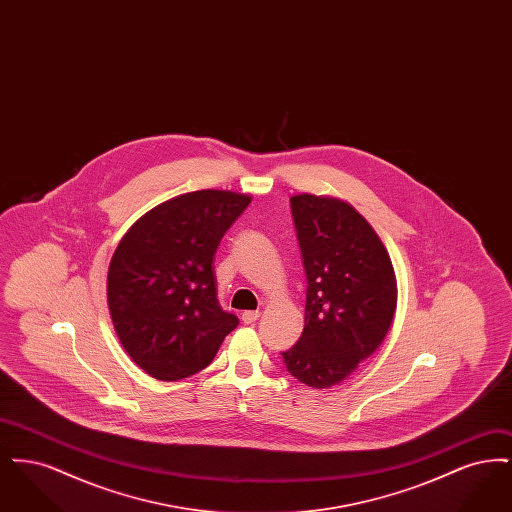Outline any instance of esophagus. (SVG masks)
Masks as SVG:
<instances>
[{
    "label": "esophagus",
    "mask_w": 512,
    "mask_h": 512,
    "mask_svg": "<svg viewBox=\"0 0 512 512\" xmlns=\"http://www.w3.org/2000/svg\"><path fill=\"white\" fill-rule=\"evenodd\" d=\"M257 318H259V311H245L244 315H242L244 324H253Z\"/></svg>",
    "instance_id": "34e87169"
}]
</instances>
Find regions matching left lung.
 <instances>
[{
	"mask_svg": "<svg viewBox=\"0 0 512 512\" xmlns=\"http://www.w3.org/2000/svg\"><path fill=\"white\" fill-rule=\"evenodd\" d=\"M292 217L307 276L305 328L284 365L309 388L351 376L386 338L397 307L390 255L372 226L336 197L293 195Z\"/></svg>",
	"mask_w": 512,
	"mask_h": 512,
	"instance_id": "1",
	"label": "left lung"
}]
</instances>
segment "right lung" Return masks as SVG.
Instances as JSON below:
<instances>
[{"instance_id": "add662e5", "label": "right lung", "mask_w": 512, "mask_h": 512, "mask_svg": "<svg viewBox=\"0 0 512 512\" xmlns=\"http://www.w3.org/2000/svg\"><path fill=\"white\" fill-rule=\"evenodd\" d=\"M251 203L224 190L172 197L136 220L107 274L115 332L132 361L157 380H182L211 365L238 326L217 299L213 257Z\"/></svg>"}]
</instances>
